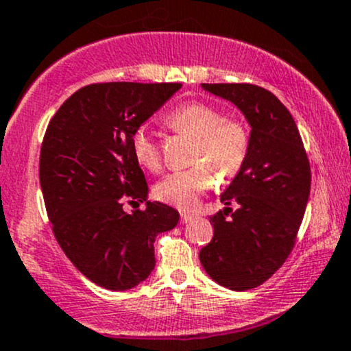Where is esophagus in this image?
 I'll list each match as a JSON object with an SVG mask.
<instances>
[{"mask_svg":"<svg viewBox=\"0 0 351 351\" xmlns=\"http://www.w3.org/2000/svg\"><path fill=\"white\" fill-rule=\"evenodd\" d=\"M193 213H186V212H183L182 213V223H188V222H191V220H193Z\"/></svg>","mask_w":351,"mask_h":351,"instance_id":"1","label":"esophagus"}]
</instances>
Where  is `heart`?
<instances>
[{
    "label": "heart",
    "mask_w": 351,
    "mask_h": 351,
    "mask_svg": "<svg viewBox=\"0 0 351 351\" xmlns=\"http://www.w3.org/2000/svg\"><path fill=\"white\" fill-rule=\"evenodd\" d=\"M168 123L178 131L197 139L193 168L173 171L156 185V197L182 210H193L200 197L220 178H234L241 171L250 136L239 121H228L220 110L202 102H191L168 114ZM131 147L138 163L151 171L161 166V153L158 141L147 126L136 128L131 136Z\"/></svg>",
    "instance_id": "1"
}]
</instances>
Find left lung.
I'll return each mask as SVG.
<instances>
[{
  "label": "left lung",
  "mask_w": 351,
  "mask_h": 351,
  "mask_svg": "<svg viewBox=\"0 0 351 351\" xmlns=\"http://www.w3.org/2000/svg\"><path fill=\"white\" fill-rule=\"evenodd\" d=\"M202 88L241 110L250 145L241 171L220 195L223 210L210 217L213 239L200 250V263L220 286L247 291L267 281L293 250L311 169L293 116L272 92L250 84Z\"/></svg>",
  "instance_id": "obj_1"
}]
</instances>
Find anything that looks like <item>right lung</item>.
Wrapping results in <instances>:
<instances>
[{
  "mask_svg": "<svg viewBox=\"0 0 351 351\" xmlns=\"http://www.w3.org/2000/svg\"><path fill=\"white\" fill-rule=\"evenodd\" d=\"M182 84H92L51 117L40 153V185L57 242L84 276L126 291L154 269V239L180 213L147 200L145 173L131 147L136 128ZM145 210L126 213L123 204Z\"/></svg>",
  "mask_w": 351,
  "mask_h": 351,
  "instance_id": "right-lung-1",
  "label": "right lung"
}]
</instances>
